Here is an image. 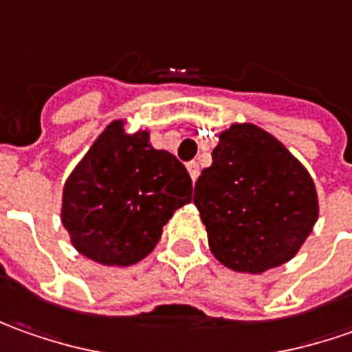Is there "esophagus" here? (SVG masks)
<instances>
[{"label":"esophagus","mask_w":352,"mask_h":352,"mask_svg":"<svg viewBox=\"0 0 352 352\" xmlns=\"http://www.w3.org/2000/svg\"><path fill=\"white\" fill-rule=\"evenodd\" d=\"M187 169H188V175H190V179H192V181H197L200 173L199 164H197V162H190V164H187Z\"/></svg>","instance_id":"esophagus-1"}]
</instances>
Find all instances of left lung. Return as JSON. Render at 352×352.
<instances>
[{"label": "left lung", "mask_w": 352, "mask_h": 352, "mask_svg": "<svg viewBox=\"0 0 352 352\" xmlns=\"http://www.w3.org/2000/svg\"><path fill=\"white\" fill-rule=\"evenodd\" d=\"M195 204L214 257L251 274L292 259L320 212L306 167L255 124H232L220 134Z\"/></svg>", "instance_id": "left-lung-1"}]
</instances>
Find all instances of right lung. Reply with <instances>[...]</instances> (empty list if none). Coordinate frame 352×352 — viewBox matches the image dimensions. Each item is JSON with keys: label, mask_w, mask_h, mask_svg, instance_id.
<instances>
[{"label": "right lung", "mask_w": 352, "mask_h": 352, "mask_svg": "<svg viewBox=\"0 0 352 352\" xmlns=\"http://www.w3.org/2000/svg\"><path fill=\"white\" fill-rule=\"evenodd\" d=\"M192 200V181L150 134L115 120L67 177L62 224L74 248L101 265L128 267L152 251L177 208Z\"/></svg>", "instance_id": "obj_1"}]
</instances>
